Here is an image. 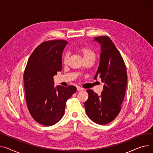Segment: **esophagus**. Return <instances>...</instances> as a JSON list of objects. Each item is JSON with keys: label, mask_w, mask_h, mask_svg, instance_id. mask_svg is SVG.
<instances>
[{"label": "esophagus", "mask_w": 153, "mask_h": 153, "mask_svg": "<svg viewBox=\"0 0 153 153\" xmlns=\"http://www.w3.org/2000/svg\"><path fill=\"white\" fill-rule=\"evenodd\" d=\"M77 91H82V90H83V88L80 87H77Z\"/></svg>", "instance_id": "1"}]
</instances>
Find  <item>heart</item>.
<instances>
[{
	"label": "heart",
	"mask_w": 153,
	"mask_h": 153,
	"mask_svg": "<svg viewBox=\"0 0 153 153\" xmlns=\"http://www.w3.org/2000/svg\"><path fill=\"white\" fill-rule=\"evenodd\" d=\"M81 51H82V53L84 58H88V57H91V56L95 57L94 52H93L92 50L89 49V48H83L82 50H81ZM68 58H69V54L67 53L63 56V62H64V63H66L68 62Z\"/></svg>",
	"instance_id": "obj_1"
}]
</instances>
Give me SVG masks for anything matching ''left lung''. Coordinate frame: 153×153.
I'll use <instances>...</instances> for the list:
<instances>
[{"instance_id": "1", "label": "left lung", "mask_w": 153, "mask_h": 153, "mask_svg": "<svg viewBox=\"0 0 153 153\" xmlns=\"http://www.w3.org/2000/svg\"><path fill=\"white\" fill-rule=\"evenodd\" d=\"M100 45V63L94 79H101L103 91L98 95L87 90L88 98L84 103L88 117L98 124L113 120L120 111L127 83V69L123 57L112 40L107 36L95 37Z\"/></svg>"}]
</instances>
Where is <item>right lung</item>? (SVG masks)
Instances as JSON below:
<instances>
[{"label":"right lung","mask_w":153,"mask_h":153,"mask_svg":"<svg viewBox=\"0 0 153 153\" xmlns=\"http://www.w3.org/2000/svg\"><path fill=\"white\" fill-rule=\"evenodd\" d=\"M66 44L68 42L62 40L42 43L30 55L25 71L29 111L43 126H53L63 117L66 101L77 90L73 85L54 87L53 76L62 69V53Z\"/></svg>","instance_id":"obj_1"}]
</instances>
